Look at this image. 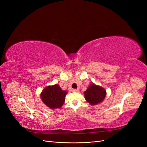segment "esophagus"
<instances>
[{"label": "esophagus", "instance_id": "34e87169", "mask_svg": "<svg viewBox=\"0 0 147 147\" xmlns=\"http://www.w3.org/2000/svg\"><path fill=\"white\" fill-rule=\"evenodd\" d=\"M72 90H73V92H78V91H79V89H73Z\"/></svg>", "mask_w": 147, "mask_h": 147}]
</instances>
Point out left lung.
<instances>
[{"mask_svg": "<svg viewBox=\"0 0 147 147\" xmlns=\"http://www.w3.org/2000/svg\"><path fill=\"white\" fill-rule=\"evenodd\" d=\"M84 94L88 102L94 105L103 101L106 96V90L102 87L93 83L90 84Z\"/></svg>", "mask_w": 147, "mask_h": 147, "instance_id": "1", "label": "left lung"}]
</instances>
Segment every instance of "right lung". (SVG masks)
Returning <instances> with one entry per match:
<instances>
[{"label": "right lung", "instance_id": "add662e5", "mask_svg": "<svg viewBox=\"0 0 147 147\" xmlns=\"http://www.w3.org/2000/svg\"><path fill=\"white\" fill-rule=\"evenodd\" d=\"M67 91L63 90L58 84L48 86L40 94L42 101L51 109H59L64 104Z\"/></svg>", "mask_w": 147, "mask_h": 147}]
</instances>
